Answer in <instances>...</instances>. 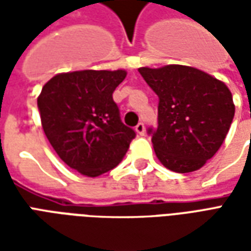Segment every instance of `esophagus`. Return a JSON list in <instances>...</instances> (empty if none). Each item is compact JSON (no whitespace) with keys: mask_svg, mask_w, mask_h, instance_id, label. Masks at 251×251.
<instances>
[{"mask_svg":"<svg viewBox=\"0 0 251 251\" xmlns=\"http://www.w3.org/2000/svg\"><path fill=\"white\" fill-rule=\"evenodd\" d=\"M136 131L138 133V134H140V136H144V134H145V126H144V124H142V122L137 124Z\"/></svg>","mask_w":251,"mask_h":251,"instance_id":"esophagus-1","label":"esophagus"}]
</instances>
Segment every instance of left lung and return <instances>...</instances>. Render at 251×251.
<instances>
[{
    "label": "left lung",
    "mask_w": 251,
    "mask_h": 251,
    "mask_svg": "<svg viewBox=\"0 0 251 251\" xmlns=\"http://www.w3.org/2000/svg\"><path fill=\"white\" fill-rule=\"evenodd\" d=\"M138 72L158 97V125L148 129L158 160L177 174L201 168L231 126L235 106L230 90L194 67H142Z\"/></svg>",
    "instance_id": "left-lung-1"
}]
</instances>
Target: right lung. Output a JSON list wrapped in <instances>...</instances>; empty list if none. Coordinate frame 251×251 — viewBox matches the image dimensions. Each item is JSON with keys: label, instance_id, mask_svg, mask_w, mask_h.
<instances>
[{"label": "right lung", "instance_id": "obj_1", "mask_svg": "<svg viewBox=\"0 0 251 251\" xmlns=\"http://www.w3.org/2000/svg\"><path fill=\"white\" fill-rule=\"evenodd\" d=\"M126 77L117 71L67 72L44 84L37 107L48 141L59 157L95 177L115 168L136 131L121 121L113 93Z\"/></svg>", "mask_w": 251, "mask_h": 251}]
</instances>
